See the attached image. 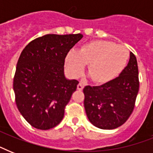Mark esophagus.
I'll list each match as a JSON object with an SVG mask.
<instances>
[{
  "mask_svg": "<svg viewBox=\"0 0 153 153\" xmlns=\"http://www.w3.org/2000/svg\"><path fill=\"white\" fill-rule=\"evenodd\" d=\"M84 87V85L82 82H79V84H78V86H77V89L79 90V91H82V89H83Z\"/></svg>",
  "mask_w": 153,
  "mask_h": 153,
  "instance_id": "obj_1",
  "label": "esophagus"
}]
</instances>
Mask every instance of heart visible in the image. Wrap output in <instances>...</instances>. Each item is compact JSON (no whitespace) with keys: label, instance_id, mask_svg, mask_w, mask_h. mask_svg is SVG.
<instances>
[{"label":"heart","instance_id":"b5f03b06","mask_svg":"<svg viewBox=\"0 0 153 153\" xmlns=\"http://www.w3.org/2000/svg\"><path fill=\"white\" fill-rule=\"evenodd\" d=\"M128 59L129 52L124 46L105 40H96L84 44L78 51H70L65 64L74 78L80 76L86 64H88L91 79L98 83H106L122 73Z\"/></svg>","mask_w":153,"mask_h":153}]
</instances>
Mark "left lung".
<instances>
[{
    "mask_svg": "<svg viewBox=\"0 0 153 153\" xmlns=\"http://www.w3.org/2000/svg\"><path fill=\"white\" fill-rule=\"evenodd\" d=\"M139 91L137 58H130L122 73L111 82L84 87V107L89 121L102 129H114L130 117Z\"/></svg>",
    "mask_w": 153,
    "mask_h": 153,
    "instance_id": "left-lung-1",
    "label": "left lung"
}]
</instances>
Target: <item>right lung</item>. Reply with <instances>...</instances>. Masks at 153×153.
<instances>
[{
  "label": "right lung",
  "instance_id": "add662e5",
  "mask_svg": "<svg viewBox=\"0 0 153 153\" xmlns=\"http://www.w3.org/2000/svg\"><path fill=\"white\" fill-rule=\"evenodd\" d=\"M82 34H48L32 40L18 59L13 79L16 103L24 118L38 129L59 125L79 81L64 76L65 58Z\"/></svg>",
  "mask_w": 153,
  "mask_h": 153
}]
</instances>
